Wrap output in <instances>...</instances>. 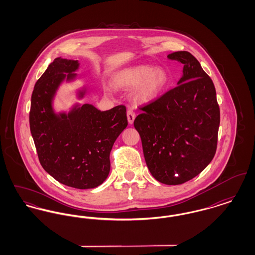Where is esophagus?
Listing matches in <instances>:
<instances>
[{"label": "esophagus", "instance_id": "1", "mask_svg": "<svg viewBox=\"0 0 255 255\" xmlns=\"http://www.w3.org/2000/svg\"><path fill=\"white\" fill-rule=\"evenodd\" d=\"M134 119H135L134 112H133V110H128L127 111V120H128L129 124H133Z\"/></svg>", "mask_w": 255, "mask_h": 255}]
</instances>
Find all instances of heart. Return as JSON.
<instances>
[{
	"mask_svg": "<svg viewBox=\"0 0 255 255\" xmlns=\"http://www.w3.org/2000/svg\"><path fill=\"white\" fill-rule=\"evenodd\" d=\"M168 82L169 78L164 70L158 68L152 69L147 66L126 69L115 77V84L118 87H137L134 97L141 103L156 99L164 91Z\"/></svg>",
	"mask_w": 255,
	"mask_h": 255,
	"instance_id": "1",
	"label": "heart"
}]
</instances>
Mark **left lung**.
I'll return each instance as SVG.
<instances>
[{"mask_svg":"<svg viewBox=\"0 0 255 255\" xmlns=\"http://www.w3.org/2000/svg\"><path fill=\"white\" fill-rule=\"evenodd\" d=\"M183 64L178 86L139 108L133 126L146 164L161 183L182 184L199 175L216 153L220 125L215 87L188 51L168 54Z\"/></svg>","mask_w":255,"mask_h":255,"instance_id":"left-lung-1","label":"left lung"}]
</instances>
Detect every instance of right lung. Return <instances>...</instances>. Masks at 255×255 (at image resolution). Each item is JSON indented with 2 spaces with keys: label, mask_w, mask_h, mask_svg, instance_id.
<instances>
[{
  "label": "right lung",
  "mask_w": 255,
  "mask_h": 255,
  "mask_svg": "<svg viewBox=\"0 0 255 255\" xmlns=\"http://www.w3.org/2000/svg\"><path fill=\"white\" fill-rule=\"evenodd\" d=\"M78 67V61L61 57L49 64L32 92L29 125L43 168L65 185L90 189L107 179L112 147L128 122L124 105L101 112L84 104L69 114L54 113L58 87L65 79L73 80ZM84 95L79 92V97Z\"/></svg>",
  "instance_id": "add662e5"
}]
</instances>
